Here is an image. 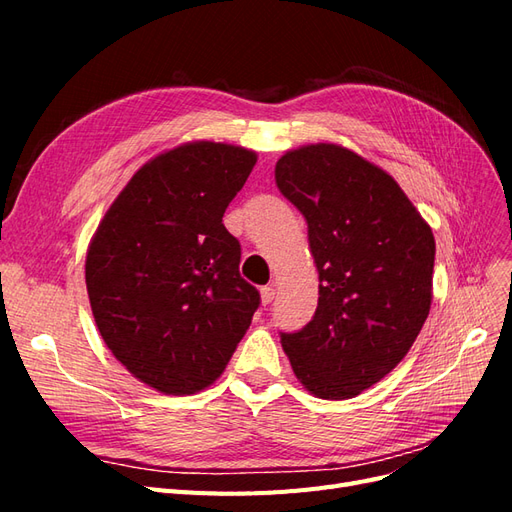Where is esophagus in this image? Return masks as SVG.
Returning a JSON list of instances; mask_svg holds the SVG:
<instances>
[{
	"label": "esophagus",
	"instance_id": "1",
	"mask_svg": "<svg viewBox=\"0 0 512 512\" xmlns=\"http://www.w3.org/2000/svg\"><path fill=\"white\" fill-rule=\"evenodd\" d=\"M273 297H275V288L273 286H262L260 288V301H262V305L267 307L273 301Z\"/></svg>",
	"mask_w": 512,
	"mask_h": 512
}]
</instances>
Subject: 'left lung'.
<instances>
[{
    "mask_svg": "<svg viewBox=\"0 0 512 512\" xmlns=\"http://www.w3.org/2000/svg\"><path fill=\"white\" fill-rule=\"evenodd\" d=\"M275 183L307 222L318 307L282 333L294 376L320 399H350L397 367L431 307L436 239L380 166L342 145L286 151Z\"/></svg>",
    "mask_w": 512,
    "mask_h": 512,
    "instance_id": "8db88e82",
    "label": "left lung"
}]
</instances>
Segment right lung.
<instances>
[{"mask_svg": "<svg viewBox=\"0 0 512 512\" xmlns=\"http://www.w3.org/2000/svg\"><path fill=\"white\" fill-rule=\"evenodd\" d=\"M256 160L211 141L168 149L136 170L91 237L85 282L104 344L164 395L218 380L258 309L222 224Z\"/></svg>", "mask_w": 512, "mask_h": 512, "instance_id": "add662e5", "label": "right lung"}]
</instances>
